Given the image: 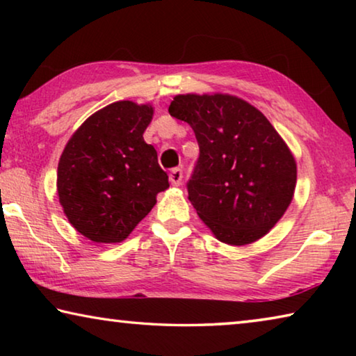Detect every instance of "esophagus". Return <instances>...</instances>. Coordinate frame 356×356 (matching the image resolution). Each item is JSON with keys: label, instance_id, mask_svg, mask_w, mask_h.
<instances>
[{"label": "esophagus", "instance_id": "34e87169", "mask_svg": "<svg viewBox=\"0 0 356 356\" xmlns=\"http://www.w3.org/2000/svg\"><path fill=\"white\" fill-rule=\"evenodd\" d=\"M182 177H184V171L180 170V168H174V170H171L170 172V182L172 185H180V182H182Z\"/></svg>", "mask_w": 356, "mask_h": 356}]
</instances>
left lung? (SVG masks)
Masks as SVG:
<instances>
[{
	"label": "left lung",
	"instance_id": "1",
	"mask_svg": "<svg viewBox=\"0 0 356 356\" xmlns=\"http://www.w3.org/2000/svg\"><path fill=\"white\" fill-rule=\"evenodd\" d=\"M172 118L190 124L200 156L186 182L188 200L216 238L256 242L284 215L297 165L264 114L232 95H176Z\"/></svg>",
	"mask_w": 356,
	"mask_h": 356
}]
</instances>
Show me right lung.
Returning a JSON list of instances; mask_svg holds the SVG:
<instances>
[{
  "mask_svg": "<svg viewBox=\"0 0 356 356\" xmlns=\"http://www.w3.org/2000/svg\"><path fill=\"white\" fill-rule=\"evenodd\" d=\"M152 106L122 100L84 120L58 165L59 202L70 225L97 243H118L170 186L143 134Z\"/></svg>",
  "mask_w": 356,
  "mask_h": 356,
  "instance_id": "right-lung-1",
  "label": "right lung"
}]
</instances>
